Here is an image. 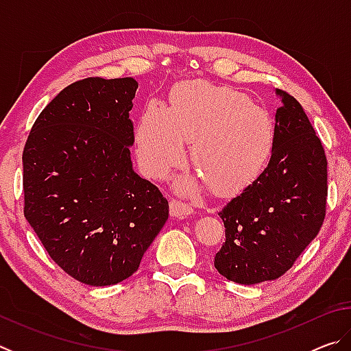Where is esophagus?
<instances>
[{
	"mask_svg": "<svg viewBox=\"0 0 351 351\" xmlns=\"http://www.w3.org/2000/svg\"><path fill=\"white\" fill-rule=\"evenodd\" d=\"M192 212H193L192 207H190V206L186 204V203H182V201H178V199H171V201H170V215H171V217L186 218V217H189Z\"/></svg>",
	"mask_w": 351,
	"mask_h": 351,
	"instance_id": "34e87169",
	"label": "esophagus"
}]
</instances>
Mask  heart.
<instances>
[{
    "label": "heart",
    "mask_w": 351,
    "mask_h": 351,
    "mask_svg": "<svg viewBox=\"0 0 351 351\" xmlns=\"http://www.w3.org/2000/svg\"><path fill=\"white\" fill-rule=\"evenodd\" d=\"M274 121L263 106L245 94L210 83H186L171 94L167 106L148 104L136 130V156L142 173L164 180L192 156L218 193L247 186L268 164L274 147ZM204 181L182 176L178 189L197 195Z\"/></svg>",
    "instance_id": "1"
}]
</instances>
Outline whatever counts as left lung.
Masks as SVG:
<instances>
[{
  "instance_id": "1",
  "label": "left lung",
  "mask_w": 351,
  "mask_h": 351,
  "mask_svg": "<svg viewBox=\"0 0 351 351\" xmlns=\"http://www.w3.org/2000/svg\"><path fill=\"white\" fill-rule=\"evenodd\" d=\"M276 139L258 178L218 212L226 241L215 268L255 285L282 277L316 239L326 210V156L302 105L277 90Z\"/></svg>"
}]
</instances>
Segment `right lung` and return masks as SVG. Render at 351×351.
Returning a JSON list of instances; mask_svg holds the SVG:
<instances>
[{"label": "right lung", "mask_w": 351, "mask_h": 351, "mask_svg": "<svg viewBox=\"0 0 351 351\" xmlns=\"http://www.w3.org/2000/svg\"><path fill=\"white\" fill-rule=\"evenodd\" d=\"M138 82L88 77L40 112L23 152L25 217L75 280L106 287L138 271L169 201L134 173L130 111Z\"/></svg>", "instance_id": "obj_1"}]
</instances>
